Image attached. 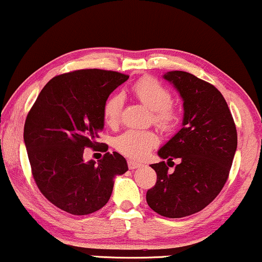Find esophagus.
I'll use <instances>...</instances> for the list:
<instances>
[{
  "mask_svg": "<svg viewBox=\"0 0 262 262\" xmlns=\"http://www.w3.org/2000/svg\"><path fill=\"white\" fill-rule=\"evenodd\" d=\"M127 165H128V167H130V170H135V169H138V167H141L142 164L137 163V161H135V160H128Z\"/></svg>",
  "mask_w": 262,
  "mask_h": 262,
  "instance_id": "1",
  "label": "esophagus"
}]
</instances>
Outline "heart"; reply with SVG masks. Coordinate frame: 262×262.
<instances>
[{
  "label": "heart",
  "instance_id": "obj_1",
  "mask_svg": "<svg viewBox=\"0 0 262 262\" xmlns=\"http://www.w3.org/2000/svg\"><path fill=\"white\" fill-rule=\"evenodd\" d=\"M132 92L151 111V119L163 130L175 127L179 121V111L171 103V93L165 86L151 76L142 77L132 86ZM122 96L114 95L106 99L103 116L106 125L115 126L120 119ZM158 138L151 131L128 130L116 137L115 148L131 159H142L157 144Z\"/></svg>",
  "mask_w": 262,
  "mask_h": 262
}]
</instances>
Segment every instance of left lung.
<instances>
[{
    "instance_id": "obj_1",
    "label": "left lung",
    "mask_w": 262,
    "mask_h": 262,
    "mask_svg": "<svg viewBox=\"0 0 262 262\" xmlns=\"http://www.w3.org/2000/svg\"><path fill=\"white\" fill-rule=\"evenodd\" d=\"M163 77L182 98L183 120L158 156L180 164L172 173L164 160L151 164L157 183L148 189L147 203L159 215L179 219L203 210L221 192L237 150V130L224 96L211 83L179 70Z\"/></svg>"
}]
</instances>
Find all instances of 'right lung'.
<instances>
[{"label":"right lung","instance_id":"right-lung-1","mask_svg":"<svg viewBox=\"0 0 262 262\" xmlns=\"http://www.w3.org/2000/svg\"><path fill=\"white\" fill-rule=\"evenodd\" d=\"M128 79L124 74L82 69L54 76L29 112L24 143L40 192L57 208L89 215L111 198L114 179L128 170L116 151L98 163L83 160L104 127L103 108L111 93Z\"/></svg>","mask_w":262,"mask_h":262}]
</instances>
